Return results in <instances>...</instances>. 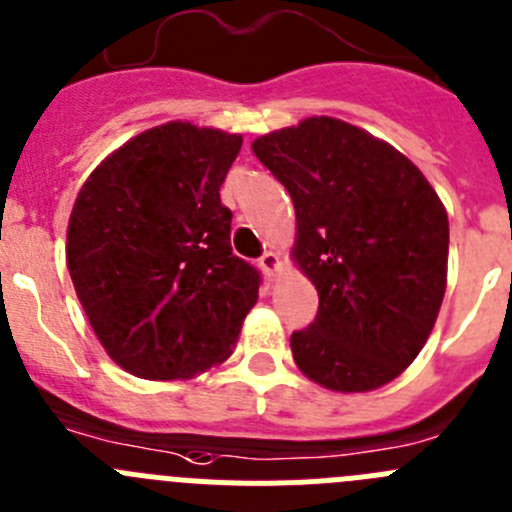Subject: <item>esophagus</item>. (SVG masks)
Instances as JSON below:
<instances>
[{"instance_id": "1", "label": "esophagus", "mask_w": 512, "mask_h": 512, "mask_svg": "<svg viewBox=\"0 0 512 512\" xmlns=\"http://www.w3.org/2000/svg\"><path fill=\"white\" fill-rule=\"evenodd\" d=\"M279 266H281V261H279V253H274V251H264L261 253V259H259V269L264 271L266 276H276V271H279Z\"/></svg>"}]
</instances>
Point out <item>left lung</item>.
<instances>
[{
    "label": "left lung",
    "mask_w": 512,
    "mask_h": 512,
    "mask_svg": "<svg viewBox=\"0 0 512 512\" xmlns=\"http://www.w3.org/2000/svg\"><path fill=\"white\" fill-rule=\"evenodd\" d=\"M297 210V256L320 294L292 332L307 378L340 393L386 386L414 363L447 289L449 220L411 159L330 116L251 144Z\"/></svg>",
    "instance_id": "obj_1"
}]
</instances>
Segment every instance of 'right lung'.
<instances>
[{"label": "right lung", "mask_w": 512, "mask_h": 512, "mask_svg": "<svg viewBox=\"0 0 512 512\" xmlns=\"http://www.w3.org/2000/svg\"><path fill=\"white\" fill-rule=\"evenodd\" d=\"M238 134L170 121L103 159L75 198L68 271L93 332L124 370L192 378L231 355L261 274L233 256L220 185Z\"/></svg>", "instance_id": "add662e5"}]
</instances>
